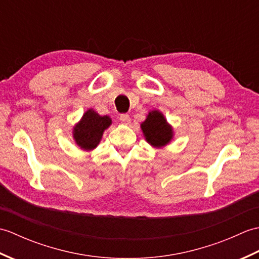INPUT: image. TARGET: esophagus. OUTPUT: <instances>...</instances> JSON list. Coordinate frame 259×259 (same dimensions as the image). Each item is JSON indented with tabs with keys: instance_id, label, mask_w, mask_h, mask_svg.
Returning a JSON list of instances; mask_svg holds the SVG:
<instances>
[{
	"instance_id": "esophagus-1",
	"label": "esophagus",
	"mask_w": 259,
	"mask_h": 259,
	"mask_svg": "<svg viewBox=\"0 0 259 259\" xmlns=\"http://www.w3.org/2000/svg\"><path fill=\"white\" fill-rule=\"evenodd\" d=\"M119 120L121 121V123H123V124H129L130 121H131V119H130V117H129V114H126V113H122V114H121Z\"/></svg>"
}]
</instances>
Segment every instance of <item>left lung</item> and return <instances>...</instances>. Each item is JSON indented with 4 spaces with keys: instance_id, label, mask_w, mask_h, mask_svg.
Segmentation results:
<instances>
[{
    "instance_id": "8db88e82",
    "label": "left lung",
    "mask_w": 259,
    "mask_h": 259,
    "mask_svg": "<svg viewBox=\"0 0 259 259\" xmlns=\"http://www.w3.org/2000/svg\"><path fill=\"white\" fill-rule=\"evenodd\" d=\"M140 126L146 141L153 148L167 146L174 138L172 126L159 110H151Z\"/></svg>"
}]
</instances>
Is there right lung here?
Instances as JSON below:
<instances>
[{"instance_id":"1","label":"right lung","mask_w":259,"mask_h":259,"mask_svg":"<svg viewBox=\"0 0 259 259\" xmlns=\"http://www.w3.org/2000/svg\"><path fill=\"white\" fill-rule=\"evenodd\" d=\"M112 123L109 115H100L93 109H89L82 115L72 130L76 146L84 151L96 149L100 144L104 130Z\"/></svg>"}]
</instances>
